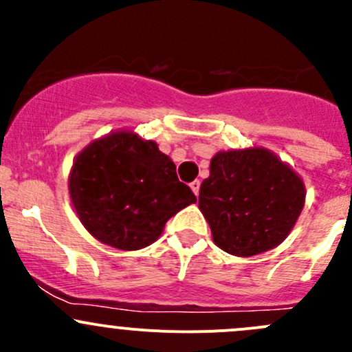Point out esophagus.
Masks as SVG:
<instances>
[{
    "mask_svg": "<svg viewBox=\"0 0 352 352\" xmlns=\"http://www.w3.org/2000/svg\"><path fill=\"white\" fill-rule=\"evenodd\" d=\"M190 189H192V192L197 196L199 189H201V182H199V180H194V182H190Z\"/></svg>",
    "mask_w": 352,
    "mask_h": 352,
    "instance_id": "1",
    "label": "esophagus"
}]
</instances>
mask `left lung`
<instances>
[{
  "label": "left lung",
  "mask_w": 352,
  "mask_h": 352,
  "mask_svg": "<svg viewBox=\"0 0 352 352\" xmlns=\"http://www.w3.org/2000/svg\"><path fill=\"white\" fill-rule=\"evenodd\" d=\"M303 206V180L264 148L216 153L199 190V209L212 240L239 257L278 247Z\"/></svg>",
  "instance_id": "obj_1"
}]
</instances>
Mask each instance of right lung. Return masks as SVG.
<instances>
[{
    "mask_svg": "<svg viewBox=\"0 0 352 352\" xmlns=\"http://www.w3.org/2000/svg\"><path fill=\"white\" fill-rule=\"evenodd\" d=\"M69 196L85 228L119 250L151 245L173 214L196 202L175 163L129 131L110 133L74 158Z\"/></svg>",
    "mask_w": 352,
    "mask_h": 352,
    "instance_id": "obj_1",
    "label": "right lung"
}]
</instances>
